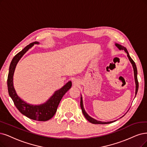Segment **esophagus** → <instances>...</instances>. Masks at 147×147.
Wrapping results in <instances>:
<instances>
[{"mask_svg": "<svg viewBox=\"0 0 147 147\" xmlns=\"http://www.w3.org/2000/svg\"><path fill=\"white\" fill-rule=\"evenodd\" d=\"M73 84L77 85V84H78V81H76V80H73Z\"/></svg>", "mask_w": 147, "mask_h": 147, "instance_id": "obj_1", "label": "esophagus"}]
</instances>
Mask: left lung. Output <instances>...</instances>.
I'll list each match as a JSON object with an SVG mask.
<instances>
[{"label":"left lung","instance_id":"obj_1","mask_svg":"<svg viewBox=\"0 0 147 147\" xmlns=\"http://www.w3.org/2000/svg\"><path fill=\"white\" fill-rule=\"evenodd\" d=\"M115 45L119 49V50H124L125 52L127 54V56H128V58L129 59V62H131V63L132 64V66H133V70H134V80H135V84H136V91H135V96L137 94V93H138V88H139V83H138V70H137V68H136V65L135 64V62L133 61V60L131 58V57L129 56V54L127 50V48L125 47H124L122 45H121L120 44H119V43H115ZM80 107H81V109H82V111L84 114V115L85 116V117L87 119V120L92 123H94V124H108V123H113L114 122L116 121L117 120H115V121H110V122H102V121H97V120H96L95 119L93 118L90 117L87 113H86L84 108V104H83V100H82V95H81V97H80ZM124 116V115H123ZM123 116H122L121 117H122Z\"/></svg>","mask_w":147,"mask_h":147}]
</instances>
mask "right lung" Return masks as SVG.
<instances>
[{"label": "right lung", "instance_id": "1", "mask_svg": "<svg viewBox=\"0 0 147 147\" xmlns=\"http://www.w3.org/2000/svg\"><path fill=\"white\" fill-rule=\"evenodd\" d=\"M39 43L38 42L31 43L13 57L9 68L7 85L9 96L16 108L22 115L34 121H47L50 120L55 115L62 97L71 87V81H68L61 88L54 92L48 100L40 105L30 104L23 100L16 93L13 85L14 71L20 59L34 44L39 45Z\"/></svg>", "mask_w": 147, "mask_h": 147}]
</instances>
